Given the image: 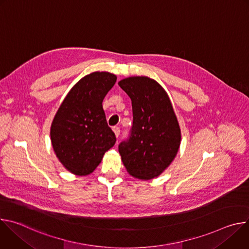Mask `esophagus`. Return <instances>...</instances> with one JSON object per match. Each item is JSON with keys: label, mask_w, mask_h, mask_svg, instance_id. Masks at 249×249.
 Listing matches in <instances>:
<instances>
[{"label": "esophagus", "mask_w": 249, "mask_h": 249, "mask_svg": "<svg viewBox=\"0 0 249 249\" xmlns=\"http://www.w3.org/2000/svg\"><path fill=\"white\" fill-rule=\"evenodd\" d=\"M112 130H113V132L115 133V136H116V137H118V136L120 135V128H119V127L114 126V127L112 128Z\"/></svg>", "instance_id": "obj_1"}]
</instances>
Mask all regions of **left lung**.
<instances>
[{"label":"left lung","mask_w":249,"mask_h":249,"mask_svg":"<svg viewBox=\"0 0 249 249\" xmlns=\"http://www.w3.org/2000/svg\"><path fill=\"white\" fill-rule=\"evenodd\" d=\"M132 101L133 124L128 139L118 146L127 171L139 179L160 175L178 152L181 134L165 90L148 77L118 83Z\"/></svg>","instance_id":"obj_1"}]
</instances>
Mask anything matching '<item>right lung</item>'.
Here are the masks:
<instances>
[{
    "label": "right lung",
    "mask_w": 249,
    "mask_h": 249,
    "mask_svg": "<svg viewBox=\"0 0 249 249\" xmlns=\"http://www.w3.org/2000/svg\"><path fill=\"white\" fill-rule=\"evenodd\" d=\"M116 79L107 72L87 75L69 91L53 119L50 135L54 152L74 174L91 173L105 152L115 145L102 101Z\"/></svg>",
    "instance_id": "1"
}]
</instances>
